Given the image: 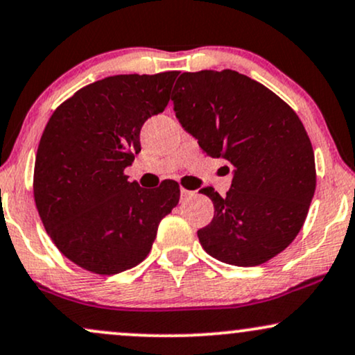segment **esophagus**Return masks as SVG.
<instances>
[{
  "instance_id": "obj_1",
  "label": "esophagus",
  "mask_w": 355,
  "mask_h": 355,
  "mask_svg": "<svg viewBox=\"0 0 355 355\" xmlns=\"http://www.w3.org/2000/svg\"><path fill=\"white\" fill-rule=\"evenodd\" d=\"M180 193H182V198H185V196L193 195V191H190V190H187V189H182V190H180Z\"/></svg>"
}]
</instances>
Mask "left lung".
I'll list each match as a JSON object with an SVG mask.
<instances>
[{
  "instance_id": "1",
  "label": "left lung",
  "mask_w": 355,
  "mask_h": 355,
  "mask_svg": "<svg viewBox=\"0 0 355 355\" xmlns=\"http://www.w3.org/2000/svg\"><path fill=\"white\" fill-rule=\"evenodd\" d=\"M172 101L202 150L233 165L226 196L211 187L200 190L215 207L211 223L198 230L203 250L245 268L275 258L297 236L315 190L313 145L300 117L270 89L232 69L183 72Z\"/></svg>"
}]
</instances>
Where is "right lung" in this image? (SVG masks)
Wrapping results in <instances>:
<instances>
[{
  "label": "right lung",
  "mask_w": 355,
  "mask_h": 355,
  "mask_svg": "<svg viewBox=\"0 0 355 355\" xmlns=\"http://www.w3.org/2000/svg\"><path fill=\"white\" fill-rule=\"evenodd\" d=\"M178 71L110 76L79 89L51 115L34 164V202L58 250L84 270L117 275L144 261L180 187L157 190L123 173L140 129L164 112Z\"/></svg>",
  "instance_id": "right-lung-1"
}]
</instances>
